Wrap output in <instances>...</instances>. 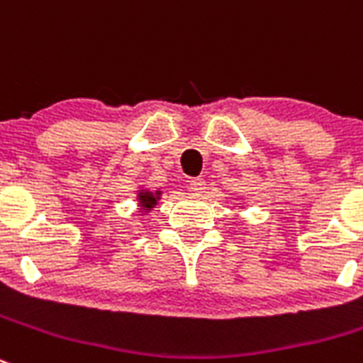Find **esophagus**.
Instances as JSON below:
<instances>
[{
  "instance_id": "34e87169",
  "label": "esophagus",
  "mask_w": 363,
  "mask_h": 363,
  "mask_svg": "<svg viewBox=\"0 0 363 363\" xmlns=\"http://www.w3.org/2000/svg\"><path fill=\"white\" fill-rule=\"evenodd\" d=\"M189 189L195 193H202L206 189V181L204 179H189Z\"/></svg>"
}]
</instances>
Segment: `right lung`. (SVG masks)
<instances>
[{
	"instance_id": "add662e5",
	"label": "right lung",
	"mask_w": 363,
	"mask_h": 363,
	"mask_svg": "<svg viewBox=\"0 0 363 363\" xmlns=\"http://www.w3.org/2000/svg\"><path fill=\"white\" fill-rule=\"evenodd\" d=\"M155 195H157V193H155ZM155 195L154 193H148V191H143V193H140V201H141V206H143V208H152V206L155 204Z\"/></svg>"
}]
</instances>
